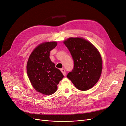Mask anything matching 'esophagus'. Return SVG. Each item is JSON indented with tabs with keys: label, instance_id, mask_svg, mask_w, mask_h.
<instances>
[{
	"label": "esophagus",
	"instance_id": "esophagus-1",
	"mask_svg": "<svg viewBox=\"0 0 126 126\" xmlns=\"http://www.w3.org/2000/svg\"><path fill=\"white\" fill-rule=\"evenodd\" d=\"M60 70H61V71H62L63 74L64 76L66 75V71H65V70H64V69H63V68H62V69H60Z\"/></svg>",
	"mask_w": 126,
	"mask_h": 126
}]
</instances>
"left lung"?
<instances>
[{
	"mask_svg": "<svg viewBox=\"0 0 126 126\" xmlns=\"http://www.w3.org/2000/svg\"><path fill=\"white\" fill-rule=\"evenodd\" d=\"M74 63L67 78L77 88L85 91L93 87L101 76L102 64L99 52L89 41L81 38H69L63 42Z\"/></svg>",
	"mask_w": 126,
	"mask_h": 126,
	"instance_id": "1",
	"label": "left lung"
}]
</instances>
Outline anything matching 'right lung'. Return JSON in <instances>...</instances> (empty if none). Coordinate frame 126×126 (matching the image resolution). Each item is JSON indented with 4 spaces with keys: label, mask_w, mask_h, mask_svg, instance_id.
I'll return each instance as SVG.
<instances>
[{
    "label": "right lung",
    "mask_w": 126,
    "mask_h": 126,
    "mask_svg": "<svg viewBox=\"0 0 126 126\" xmlns=\"http://www.w3.org/2000/svg\"><path fill=\"white\" fill-rule=\"evenodd\" d=\"M57 45L56 41L40 44L30 54L27 64V72L32 86L44 94L55 93L57 85L63 78L62 72L49 58L50 51Z\"/></svg>",
    "instance_id": "add662e5"
}]
</instances>
